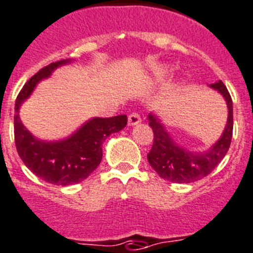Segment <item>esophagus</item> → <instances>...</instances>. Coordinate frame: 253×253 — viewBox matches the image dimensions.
Here are the masks:
<instances>
[{
    "instance_id": "esophagus-1",
    "label": "esophagus",
    "mask_w": 253,
    "mask_h": 253,
    "mask_svg": "<svg viewBox=\"0 0 253 253\" xmlns=\"http://www.w3.org/2000/svg\"><path fill=\"white\" fill-rule=\"evenodd\" d=\"M142 121L141 116L138 115V112H132L128 115V125L129 126H134V125H138Z\"/></svg>"
}]
</instances>
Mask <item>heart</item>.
Returning <instances> with one entry per match:
<instances>
[{
    "label": "heart",
    "mask_w": 253,
    "mask_h": 253,
    "mask_svg": "<svg viewBox=\"0 0 253 253\" xmlns=\"http://www.w3.org/2000/svg\"><path fill=\"white\" fill-rule=\"evenodd\" d=\"M166 72H167V70L165 67H157V68H156V73H157L159 76H162V75H165Z\"/></svg>",
    "instance_id": "1"
}]
</instances>
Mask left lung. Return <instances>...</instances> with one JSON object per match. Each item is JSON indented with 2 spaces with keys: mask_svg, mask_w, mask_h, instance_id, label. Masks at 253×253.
<instances>
[{
  "mask_svg": "<svg viewBox=\"0 0 253 253\" xmlns=\"http://www.w3.org/2000/svg\"><path fill=\"white\" fill-rule=\"evenodd\" d=\"M225 97L228 107V120L222 136L205 152H190L177 145L157 117L148 115V125L153 131V145L147 155L151 165L160 177L176 183H190L201 180L211 173L222 161L230 148L233 131L232 98L222 81L210 84Z\"/></svg>",
  "mask_w": 253,
  "mask_h": 253,
  "instance_id": "left-lung-1",
  "label": "left lung"
}]
</instances>
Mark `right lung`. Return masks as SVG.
<instances>
[{
    "label": "right lung",
    "instance_id": "1",
    "mask_svg": "<svg viewBox=\"0 0 253 253\" xmlns=\"http://www.w3.org/2000/svg\"><path fill=\"white\" fill-rule=\"evenodd\" d=\"M68 60L57 61L41 68L31 77L16 98L15 143L23 164L37 177L52 185L68 186L86 180L102 160V143L111 133L127 125V116L89 120L71 137L60 142H43L35 138L22 125L18 110L36 84Z\"/></svg>",
    "mask_w": 253,
    "mask_h": 253
}]
</instances>
